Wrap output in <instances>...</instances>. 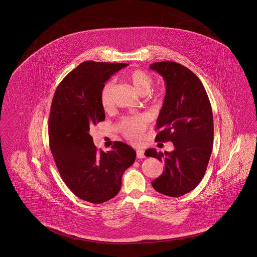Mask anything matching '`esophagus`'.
<instances>
[{
	"mask_svg": "<svg viewBox=\"0 0 257 257\" xmlns=\"http://www.w3.org/2000/svg\"><path fill=\"white\" fill-rule=\"evenodd\" d=\"M145 157H146L145 150L144 149H137V158L142 159V158H145Z\"/></svg>",
	"mask_w": 257,
	"mask_h": 257,
	"instance_id": "34e87169",
	"label": "esophagus"
}]
</instances>
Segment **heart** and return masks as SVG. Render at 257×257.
Returning a JSON list of instances; mask_svg holds the SVG:
<instances>
[{
  "instance_id": "1",
  "label": "heart",
  "mask_w": 257,
  "mask_h": 257,
  "mask_svg": "<svg viewBox=\"0 0 257 257\" xmlns=\"http://www.w3.org/2000/svg\"><path fill=\"white\" fill-rule=\"evenodd\" d=\"M127 81L132 85L137 92L142 95L147 94L153 85L152 77L142 69H134L126 74ZM112 92L113 83H106L100 92V102L105 110H110L112 107ZM159 96V93L157 94ZM150 119L147 114H139L133 117L125 118L122 122L123 134L126 139L131 142L139 143L143 140L144 133L149 125Z\"/></svg>"
}]
</instances>
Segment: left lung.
<instances>
[{"instance_id": "obj_1", "label": "left lung", "mask_w": 257, "mask_h": 257, "mask_svg": "<svg viewBox=\"0 0 257 257\" xmlns=\"http://www.w3.org/2000/svg\"><path fill=\"white\" fill-rule=\"evenodd\" d=\"M166 81V96L157 119L156 142H171L174 150L146 156L165 163V171L151 184L165 196H181L203 178L213 148L214 122L206 90L196 74L175 61L150 65Z\"/></svg>"}]
</instances>
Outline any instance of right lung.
Masks as SVG:
<instances>
[{
    "label": "right lung",
    "instance_id": "1",
    "mask_svg": "<svg viewBox=\"0 0 257 257\" xmlns=\"http://www.w3.org/2000/svg\"><path fill=\"white\" fill-rule=\"evenodd\" d=\"M127 65L84 61L65 76L52 100L48 133L53 158L69 190L87 202L102 203L116 196L123 172L136 159L134 149L121 142H114L110 151L98 150L89 134L105 120L102 87Z\"/></svg>",
    "mask_w": 257,
    "mask_h": 257
}]
</instances>
